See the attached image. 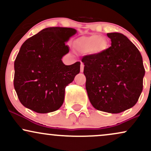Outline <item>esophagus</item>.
I'll list each match as a JSON object with an SVG mask.
<instances>
[{
  "label": "esophagus",
  "instance_id": "1",
  "mask_svg": "<svg viewBox=\"0 0 151 151\" xmlns=\"http://www.w3.org/2000/svg\"><path fill=\"white\" fill-rule=\"evenodd\" d=\"M84 64L81 63V65H80V72H84Z\"/></svg>",
  "mask_w": 151,
  "mask_h": 151
}]
</instances>
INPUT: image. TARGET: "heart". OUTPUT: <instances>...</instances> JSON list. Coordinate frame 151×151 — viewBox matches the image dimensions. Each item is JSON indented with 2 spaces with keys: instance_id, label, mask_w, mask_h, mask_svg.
<instances>
[{
  "instance_id": "b5f03b06",
  "label": "heart",
  "mask_w": 151,
  "mask_h": 151,
  "mask_svg": "<svg viewBox=\"0 0 151 151\" xmlns=\"http://www.w3.org/2000/svg\"><path fill=\"white\" fill-rule=\"evenodd\" d=\"M75 49L81 53H101L108 47V42L99 35H92L77 38L74 42Z\"/></svg>"
}]
</instances>
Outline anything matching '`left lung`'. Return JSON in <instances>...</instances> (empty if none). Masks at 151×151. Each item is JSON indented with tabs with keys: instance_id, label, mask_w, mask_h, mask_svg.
<instances>
[{
	"instance_id": "1",
	"label": "left lung",
	"mask_w": 151,
	"mask_h": 151,
	"mask_svg": "<svg viewBox=\"0 0 151 151\" xmlns=\"http://www.w3.org/2000/svg\"><path fill=\"white\" fill-rule=\"evenodd\" d=\"M111 46L101 53L84 56L86 89L97 110L118 114L133 107L143 91L145 75L138 48L119 32L107 33Z\"/></svg>"
}]
</instances>
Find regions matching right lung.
<instances>
[{
    "mask_svg": "<svg viewBox=\"0 0 151 151\" xmlns=\"http://www.w3.org/2000/svg\"><path fill=\"white\" fill-rule=\"evenodd\" d=\"M76 32L70 27H47L22 45L14 62L13 84L26 108L46 114L61 107L66 86L80 72L79 62L65 65L62 61L70 50L65 42Z\"/></svg>",
    "mask_w": 151,
    "mask_h": 151,
    "instance_id": "1",
    "label": "right lung"
}]
</instances>
